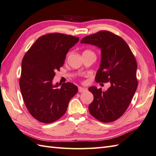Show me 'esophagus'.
Here are the masks:
<instances>
[{"mask_svg": "<svg viewBox=\"0 0 156 156\" xmlns=\"http://www.w3.org/2000/svg\"><path fill=\"white\" fill-rule=\"evenodd\" d=\"M87 90V89H85V88H83V87H79V89H78V90L79 93H82V92H84V91H85Z\"/></svg>", "mask_w": 156, "mask_h": 156, "instance_id": "34e87169", "label": "esophagus"}]
</instances>
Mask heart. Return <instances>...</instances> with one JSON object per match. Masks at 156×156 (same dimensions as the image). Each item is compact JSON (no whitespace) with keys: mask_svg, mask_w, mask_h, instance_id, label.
<instances>
[{"mask_svg":"<svg viewBox=\"0 0 156 156\" xmlns=\"http://www.w3.org/2000/svg\"><path fill=\"white\" fill-rule=\"evenodd\" d=\"M89 51V50H87V51Z\"/></svg>","mask_w":156,"mask_h":156,"instance_id":"heart-1","label":"heart"}]
</instances>
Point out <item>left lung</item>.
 <instances>
[{"label": "left lung", "instance_id": "1", "mask_svg": "<svg viewBox=\"0 0 156 156\" xmlns=\"http://www.w3.org/2000/svg\"><path fill=\"white\" fill-rule=\"evenodd\" d=\"M81 43L101 49V65L95 81L111 83L105 91L89 87L94 96L89 112L101 122H113L126 112L137 89V63L134 54L122 37L106 30L83 37Z\"/></svg>", "mask_w": 156, "mask_h": 156}]
</instances>
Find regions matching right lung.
<instances>
[{"mask_svg": "<svg viewBox=\"0 0 156 156\" xmlns=\"http://www.w3.org/2000/svg\"><path fill=\"white\" fill-rule=\"evenodd\" d=\"M79 37L60 33L41 36L24 55L20 88L24 104L34 119L51 123L66 113L78 88L71 83L52 84L55 71L62 67L69 49Z\"/></svg>", "mask_w": 156, "mask_h": 156, "instance_id": "add662e5", "label": "right lung"}]
</instances>
